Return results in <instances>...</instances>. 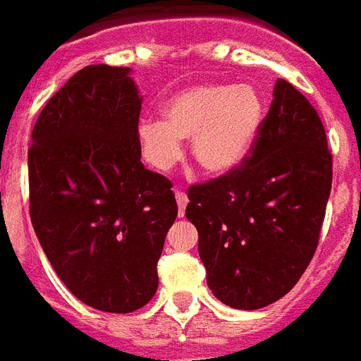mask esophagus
<instances>
[{"instance_id":"1","label":"esophagus","mask_w":361,"mask_h":361,"mask_svg":"<svg viewBox=\"0 0 361 361\" xmlns=\"http://www.w3.org/2000/svg\"><path fill=\"white\" fill-rule=\"evenodd\" d=\"M175 198H177V204H178V215L183 217L184 209H186V206H188V196H186L184 192L177 190L175 192Z\"/></svg>"}]
</instances>
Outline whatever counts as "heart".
I'll return each mask as SVG.
<instances>
[{"label":"heart","mask_w":361,"mask_h":361,"mask_svg":"<svg viewBox=\"0 0 361 361\" xmlns=\"http://www.w3.org/2000/svg\"><path fill=\"white\" fill-rule=\"evenodd\" d=\"M265 105L262 94L233 82L184 88L163 105V121H144L138 128L142 154L157 171H169L190 140L192 159L207 175L236 169L256 142Z\"/></svg>","instance_id":"heart-1"}]
</instances>
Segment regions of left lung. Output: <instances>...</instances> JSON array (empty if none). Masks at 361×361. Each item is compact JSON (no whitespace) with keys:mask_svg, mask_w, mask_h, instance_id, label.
<instances>
[{"mask_svg":"<svg viewBox=\"0 0 361 361\" xmlns=\"http://www.w3.org/2000/svg\"><path fill=\"white\" fill-rule=\"evenodd\" d=\"M333 183L327 134L312 104L279 78L250 155L188 188L186 217L215 298L259 310L283 298L312 262Z\"/></svg>","mask_w":361,"mask_h":361,"instance_id":"1","label":"left lung"}]
</instances>
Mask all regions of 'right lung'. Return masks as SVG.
Masks as SVG:
<instances>
[{"label":"right lung","instance_id":"1","mask_svg":"<svg viewBox=\"0 0 361 361\" xmlns=\"http://www.w3.org/2000/svg\"><path fill=\"white\" fill-rule=\"evenodd\" d=\"M140 107L128 67L88 65L49 97L28 149L42 250L76 298L109 314L152 300L178 213L169 178L140 161Z\"/></svg>","mask_w":361,"mask_h":361}]
</instances>
